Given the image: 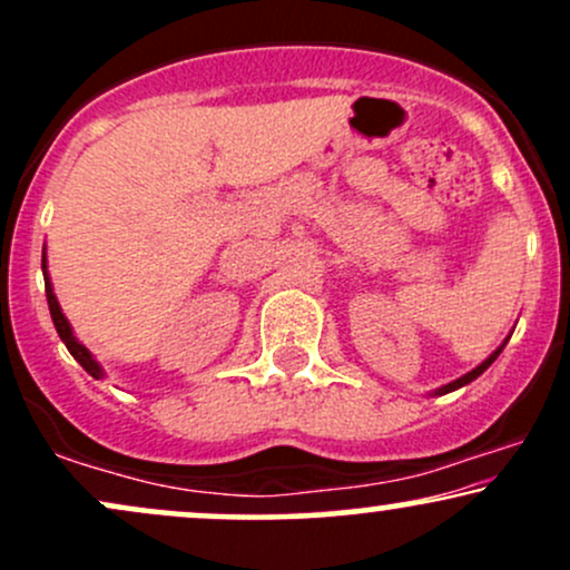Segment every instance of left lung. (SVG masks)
Segmentation results:
<instances>
[{
	"label": "left lung",
	"mask_w": 570,
	"mask_h": 570,
	"mask_svg": "<svg viewBox=\"0 0 570 570\" xmlns=\"http://www.w3.org/2000/svg\"><path fill=\"white\" fill-rule=\"evenodd\" d=\"M503 345H507V340H503ZM503 345H499V348H495L493 353H490V356L485 358V362H482V364H480V367H474L472 372H466V375H463V377H458V381H453V383L442 385V389H440V391H436V394H450V391H455V389H461V385H466V383H472V381H476V377H480V375H482V372H485V370L490 367V364H493V362H495V358H499V353L503 351Z\"/></svg>",
	"instance_id": "1"
}]
</instances>
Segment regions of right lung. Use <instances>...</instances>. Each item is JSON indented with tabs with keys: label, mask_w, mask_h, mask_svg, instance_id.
<instances>
[{
	"label": "right lung",
	"mask_w": 570,
	"mask_h": 570,
	"mask_svg": "<svg viewBox=\"0 0 570 570\" xmlns=\"http://www.w3.org/2000/svg\"><path fill=\"white\" fill-rule=\"evenodd\" d=\"M42 273H45V294H48V307H50V316H53L58 337L63 340V345H67L71 356H75L77 362L82 364V370L88 372V375H94L96 381H98V377H101L104 372H101V367H98L96 358L90 356V351L85 348L80 340L75 337V332H71L67 316H63V313H61V305H58V299H56V294H53V284H50V278H48V265H45V257H42Z\"/></svg>",
	"instance_id": "add662e5"
}]
</instances>
